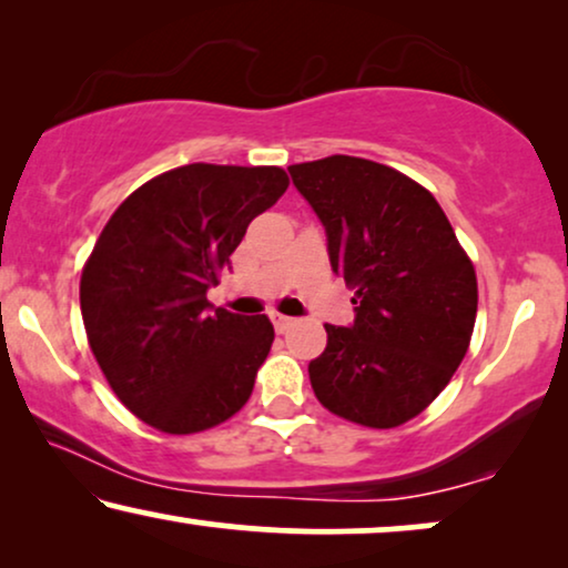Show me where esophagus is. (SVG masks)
<instances>
[{"label":"esophagus","mask_w":568,"mask_h":568,"mask_svg":"<svg viewBox=\"0 0 568 568\" xmlns=\"http://www.w3.org/2000/svg\"><path fill=\"white\" fill-rule=\"evenodd\" d=\"M271 323H274V328H276V333H284V331H290L292 328V317H286V315H278V313H274L271 315Z\"/></svg>","instance_id":"esophagus-1"}]
</instances>
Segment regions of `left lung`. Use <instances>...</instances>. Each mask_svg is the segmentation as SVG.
I'll use <instances>...</instances> for the list:
<instances>
[{
  "label": "left lung",
  "mask_w": 568,
  "mask_h": 568,
  "mask_svg": "<svg viewBox=\"0 0 568 568\" xmlns=\"http://www.w3.org/2000/svg\"><path fill=\"white\" fill-rule=\"evenodd\" d=\"M328 237L333 274L354 286V323H325L310 362L325 408L393 429L445 390L468 352L476 271L437 199L398 170L333 154L290 168Z\"/></svg>",
  "instance_id": "8db88e82"
}]
</instances>
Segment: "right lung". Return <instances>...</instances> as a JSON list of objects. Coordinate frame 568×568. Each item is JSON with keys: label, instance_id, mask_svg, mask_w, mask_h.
Masks as SVG:
<instances>
[{"label": "right lung", "instance_id": "add662e5", "mask_svg": "<svg viewBox=\"0 0 568 568\" xmlns=\"http://www.w3.org/2000/svg\"><path fill=\"white\" fill-rule=\"evenodd\" d=\"M286 185L282 168L193 162L136 189L100 232L80 282L84 331L108 385L154 429H212L251 398L274 325L206 292Z\"/></svg>", "mask_w": 568, "mask_h": 568}]
</instances>
